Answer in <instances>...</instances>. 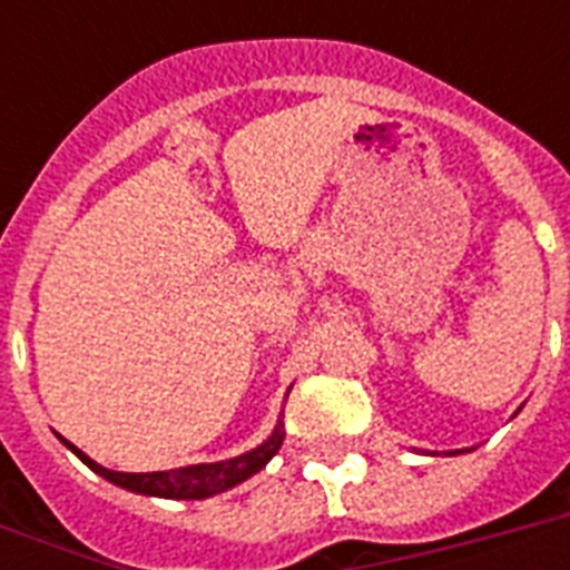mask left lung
Wrapping results in <instances>:
<instances>
[{"mask_svg": "<svg viewBox=\"0 0 570 570\" xmlns=\"http://www.w3.org/2000/svg\"><path fill=\"white\" fill-rule=\"evenodd\" d=\"M461 452H468V450H455V452H446V455H461ZM425 455H438V452H425Z\"/></svg>", "mask_w": 570, "mask_h": 570, "instance_id": "8db88e82", "label": "left lung"}]
</instances>
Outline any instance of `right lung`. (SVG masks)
<instances>
[{
  "mask_svg": "<svg viewBox=\"0 0 570 570\" xmlns=\"http://www.w3.org/2000/svg\"><path fill=\"white\" fill-rule=\"evenodd\" d=\"M284 420H277L275 432L268 434L266 441L254 446V450L242 452L236 459L227 461H213V464H189V468L177 470H156V473H120V470H109L97 464L94 459H88L79 446H73L70 441H65L61 434V443L67 450L73 452L76 459L88 464V468L97 473V476L109 479L111 485L127 488L132 494L145 497H165V500H206V497L222 494V491H230L239 482L250 479L254 473L266 468L268 461L275 459V452L281 450L284 443Z\"/></svg>",
  "mask_w": 570,
  "mask_h": 570,
  "instance_id": "1",
  "label": "right lung"
}]
</instances>
